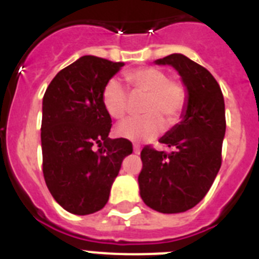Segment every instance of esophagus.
I'll return each mask as SVG.
<instances>
[{"instance_id": "34e87169", "label": "esophagus", "mask_w": 259, "mask_h": 259, "mask_svg": "<svg viewBox=\"0 0 259 259\" xmlns=\"http://www.w3.org/2000/svg\"><path fill=\"white\" fill-rule=\"evenodd\" d=\"M134 152L136 154H140V145H137V144H134Z\"/></svg>"}]
</instances>
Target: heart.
I'll use <instances>...</instances> for the list:
<instances>
[{
	"label": "heart",
	"mask_w": 259,
	"mask_h": 259,
	"mask_svg": "<svg viewBox=\"0 0 259 259\" xmlns=\"http://www.w3.org/2000/svg\"><path fill=\"white\" fill-rule=\"evenodd\" d=\"M125 79L135 93L145 95L141 118H131L116 127V135L131 141H145L163 131L164 122L174 124L180 119L187 104V91L182 81L168 79L158 67L128 71ZM102 104L111 118L122 119L128 110L127 88L119 79H110L102 89Z\"/></svg>",
	"instance_id": "obj_1"
}]
</instances>
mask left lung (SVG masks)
Instances as JSON below:
<instances>
[{
  "instance_id": "8db88e82",
  "label": "left lung",
  "mask_w": 259,
  "mask_h": 259,
  "mask_svg": "<svg viewBox=\"0 0 259 259\" xmlns=\"http://www.w3.org/2000/svg\"><path fill=\"white\" fill-rule=\"evenodd\" d=\"M172 66L187 89L182 120L159 139L171 149L141 150L143 170L139 175L140 196L145 205L163 214L192 209L214 183L222 164L226 134V111L221 87L205 67L183 54L154 61Z\"/></svg>"
}]
</instances>
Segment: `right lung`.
Segmentation results:
<instances>
[{
	"instance_id": "1",
	"label": "right lung",
	"mask_w": 259,
	"mask_h": 259,
	"mask_svg": "<svg viewBox=\"0 0 259 259\" xmlns=\"http://www.w3.org/2000/svg\"><path fill=\"white\" fill-rule=\"evenodd\" d=\"M123 66L80 57L54 76L42 98V172L53 198L71 214L101 210L132 153L127 139H109L111 118L102 104L105 84Z\"/></svg>"
}]
</instances>
